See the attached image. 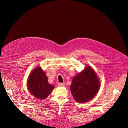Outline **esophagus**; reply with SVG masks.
I'll use <instances>...</instances> for the list:
<instances>
[{"mask_svg": "<svg viewBox=\"0 0 128 128\" xmlns=\"http://www.w3.org/2000/svg\"><path fill=\"white\" fill-rule=\"evenodd\" d=\"M65 85H66V84L65 83H58V86H61V87H64V86H65Z\"/></svg>", "mask_w": 128, "mask_h": 128, "instance_id": "obj_1", "label": "esophagus"}]
</instances>
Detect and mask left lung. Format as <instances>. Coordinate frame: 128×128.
I'll return each mask as SVG.
<instances>
[{
	"instance_id": "8db88e82",
	"label": "left lung",
	"mask_w": 128,
	"mask_h": 128,
	"mask_svg": "<svg viewBox=\"0 0 128 128\" xmlns=\"http://www.w3.org/2000/svg\"><path fill=\"white\" fill-rule=\"evenodd\" d=\"M100 87L98 79L95 72L91 67L88 66L73 77L70 88L76 102L83 103L92 100Z\"/></svg>"
}]
</instances>
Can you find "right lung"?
<instances>
[{
    "instance_id": "obj_1",
    "label": "right lung",
    "mask_w": 128,
    "mask_h": 128,
    "mask_svg": "<svg viewBox=\"0 0 128 128\" xmlns=\"http://www.w3.org/2000/svg\"><path fill=\"white\" fill-rule=\"evenodd\" d=\"M28 87L33 96L41 100L47 98L54 87L49 84L45 73L40 67L36 68L30 74L28 80Z\"/></svg>"
}]
</instances>
